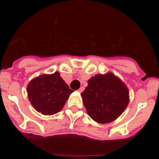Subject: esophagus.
<instances>
[{
	"instance_id": "esophagus-1",
	"label": "esophagus",
	"mask_w": 159,
	"mask_h": 159,
	"mask_svg": "<svg viewBox=\"0 0 159 159\" xmlns=\"http://www.w3.org/2000/svg\"><path fill=\"white\" fill-rule=\"evenodd\" d=\"M83 91H84V88H83V87H81L80 88H79V90H78L79 92H82Z\"/></svg>"
}]
</instances>
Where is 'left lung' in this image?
<instances>
[{
    "label": "left lung",
    "mask_w": 159,
    "mask_h": 159,
    "mask_svg": "<svg viewBox=\"0 0 159 159\" xmlns=\"http://www.w3.org/2000/svg\"><path fill=\"white\" fill-rule=\"evenodd\" d=\"M88 83L81 96L88 116L99 123L116 120L129 102V92L124 83L111 72L95 75Z\"/></svg>",
    "instance_id": "left-lung-1"
}]
</instances>
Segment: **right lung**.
<instances>
[{
  "label": "right lung",
  "instance_id": "right-lung-1",
  "mask_svg": "<svg viewBox=\"0 0 159 159\" xmlns=\"http://www.w3.org/2000/svg\"><path fill=\"white\" fill-rule=\"evenodd\" d=\"M27 92L31 104L37 111L52 116L62 110L73 91L56 71L32 80L28 84Z\"/></svg>",
  "mask_w": 159,
  "mask_h": 159
}]
</instances>
